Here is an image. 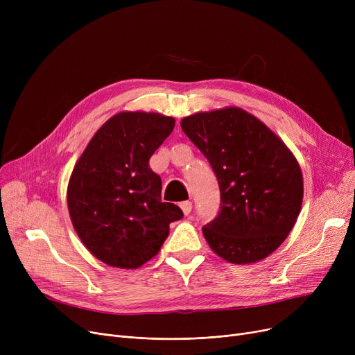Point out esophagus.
I'll return each mask as SVG.
<instances>
[{"label":"esophagus","instance_id":"1","mask_svg":"<svg viewBox=\"0 0 355 355\" xmlns=\"http://www.w3.org/2000/svg\"><path fill=\"white\" fill-rule=\"evenodd\" d=\"M180 207H181V210L185 216H189L191 213V209H193V202L191 201H182L180 204Z\"/></svg>","mask_w":355,"mask_h":355}]
</instances>
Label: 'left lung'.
Returning a JSON list of instances; mask_svg holds the SVG:
<instances>
[{
	"label": "left lung",
	"mask_w": 355,
	"mask_h": 355,
	"mask_svg": "<svg viewBox=\"0 0 355 355\" xmlns=\"http://www.w3.org/2000/svg\"><path fill=\"white\" fill-rule=\"evenodd\" d=\"M181 128L218 181V216L202 227L213 252L236 265L268 257L284 243L302 206V171L293 154L240 107L200 112L184 118Z\"/></svg>",
	"instance_id": "8db88e82"
}]
</instances>
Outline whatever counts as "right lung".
<instances>
[{"label":"right lung","instance_id":"obj_1","mask_svg":"<svg viewBox=\"0 0 355 355\" xmlns=\"http://www.w3.org/2000/svg\"><path fill=\"white\" fill-rule=\"evenodd\" d=\"M174 125V118L153 112H121L101 126L73 168L67 187L73 227L109 266H142L159 252L170 223L184 216L161 200V177L149 168Z\"/></svg>","mask_w":355,"mask_h":355}]
</instances>
